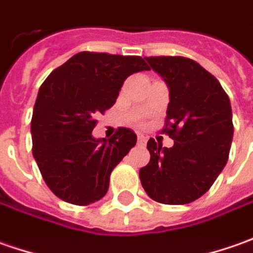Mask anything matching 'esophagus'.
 I'll return each instance as SVG.
<instances>
[{
  "label": "esophagus",
  "instance_id": "1",
  "mask_svg": "<svg viewBox=\"0 0 253 253\" xmlns=\"http://www.w3.org/2000/svg\"><path fill=\"white\" fill-rule=\"evenodd\" d=\"M137 140H138V144H140V145H144V144L147 143V138H145L143 134L138 135V137H137Z\"/></svg>",
  "mask_w": 253,
  "mask_h": 253
}]
</instances>
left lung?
Masks as SVG:
<instances>
[{"instance_id": "obj_1", "label": "left lung", "mask_w": 253, "mask_h": 253, "mask_svg": "<svg viewBox=\"0 0 253 253\" xmlns=\"http://www.w3.org/2000/svg\"><path fill=\"white\" fill-rule=\"evenodd\" d=\"M169 88L161 133L170 148L150 138V162L140 169L144 190L164 205H186L202 197L225 167L234 134L228 95L196 61L179 56L145 57Z\"/></svg>"}]
</instances>
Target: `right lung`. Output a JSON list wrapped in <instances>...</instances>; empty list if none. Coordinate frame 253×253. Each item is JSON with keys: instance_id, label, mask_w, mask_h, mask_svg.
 I'll return each mask as SVG.
<instances>
[{"instance_id": "1", "label": "right lung", "mask_w": 253, "mask_h": 253, "mask_svg": "<svg viewBox=\"0 0 253 253\" xmlns=\"http://www.w3.org/2000/svg\"><path fill=\"white\" fill-rule=\"evenodd\" d=\"M150 70L140 56L77 53L44 80L33 108L32 153L48 189L67 203L88 206L109 189L112 170L137 143L119 127L93 138L96 116L110 109L127 77Z\"/></svg>"}]
</instances>
